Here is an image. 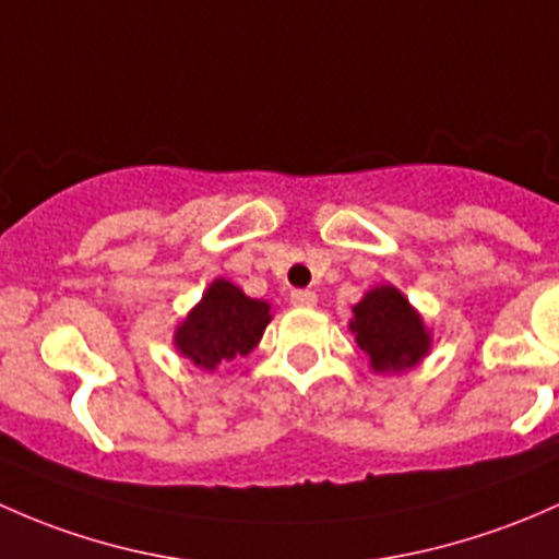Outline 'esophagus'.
Listing matches in <instances>:
<instances>
[{"mask_svg": "<svg viewBox=\"0 0 559 559\" xmlns=\"http://www.w3.org/2000/svg\"><path fill=\"white\" fill-rule=\"evenodd\" d=\"M293 307H314L318 304V296L312 290H293L290 293Z\"/></svg>", "mask_w": 559, "mask_h": 559, "instance_id": "esophagus-1", "label": "esophagus"}]
</instances>
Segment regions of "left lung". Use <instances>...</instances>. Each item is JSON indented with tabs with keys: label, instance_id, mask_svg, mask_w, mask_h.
Masks as SVG:
<instances>
[{
	"label": "left lung",
	"instance_id": "obj_1",
	"mask_svg": "<svg viewBox=\"0 0 559 559\" xmlns=\"http://www.w3.org/2000/svg\"><path fill=\"white\" fill-rule=\"evenodd\" d=\"M353 312L349 328L373 371H404L428 353L430 333L393 285L373 287Z\"/></svg>",
	"mask_w": 559,
	"mask_h": 559
}]
</instances>
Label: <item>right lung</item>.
I'll list each match as a JSON object with an SVG mask.
<instances>
[{
	"label": "right lung",
	"instance_id": "1",
	"mask_svg": "<svg viewBox=\"0 0 559 559\" xmlns=\"http://www.w3.org/2000/svg\"><path fill=\"white\" fill-rule=\"evenodd\" d=\"M269 320L266 301L247 298L231 282L215 280L199 307L177 328L175 344L195 366L215 368L250 355Z\"/></svg>",
	"mask_w": 559,
	"mask_h": 559
}]
</instances>
